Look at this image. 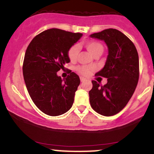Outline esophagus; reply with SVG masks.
Returning <instances> with one entry per match:
<instances>
[{
    "instance_id": "esophagus-1",
    "label": "esophagus",
    "mask_w": 154,
    "mask_h": 154,
    "mask_svg": "<svg viewBox=\"0 0 154 154\" xmlns=\"http://www.w3.org/2000/svg\"><path fill=\"white\" fill-rule=\"evenodd\" d=\"M80 80H81V82H84L85 80H86V79H85V78H83V77H80Z\"/></svg>"
}]
</instances>
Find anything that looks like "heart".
<instances>
[{
    "mask_svg": "<svg viewBox=\"0 0 154 154\" xmlns=\"http://www.w3.org/2000/svg\"><path fill=\"white\" fill-rule=\"evenodd\" d=\"M85 47L94 56L97 55V54H102L103 52V45L100 42H96V41H88L85 42ZM79 48L78 45H73L69 48L67 51V56L69 60L71 62H75L76 60L78 54H79ZM94 68L92 66H79L75 68V70L79 72V74L82 75H88L90 72L94 69Z\"/></svg>",
    "mask_w": 154,
    "mask_h": 154,
    "instance_id": "b5f03b06",
    "label": "heart"
}]
</instances>
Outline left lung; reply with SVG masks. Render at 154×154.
<instances>
[{
    "label": "left lung",
    "instance_id": "left-lung-1",
    "mask_svg": "<svg viewBox=\"0 0 154 154\" xmlns=\"http://www.w3.org/2000/svg\"><path fill=\"white\" fill-rule=\"evenodd\" d=\"M90 36L104 40L109 48L104 67L95 74L108 79L107 84L101 85L92 81L90 103L100 115L112 116L127 106L136 88L139 78L138 51L133 42L116 29H106Z\"/></svg>",
    "mask_w": 154,
    "mask_h": 154
}]
</instances>
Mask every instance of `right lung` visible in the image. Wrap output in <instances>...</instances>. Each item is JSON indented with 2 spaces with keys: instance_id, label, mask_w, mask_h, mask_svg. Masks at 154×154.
Masks as SVG:
<instances>
[{
  "instance_id": "1",
  "label": "right lung",
  "mask_w": 154,
  "mask_h": 154,
  "mask_svg": "<svg viewBox=\"0 0 154 154\" xmlns=\"http://www.w3.org/2000/svg\"><path fill=\"white\" fill-rule=\"evenodd\" d=\"M82 36L48 29L36 35L27 46L22 66L26 88L36 107L45 115L58 116L72 107L80 79L67 69L69 75L63 80L57 72L70 61L68 50Z\"/></svg>"
}]
</instances>
